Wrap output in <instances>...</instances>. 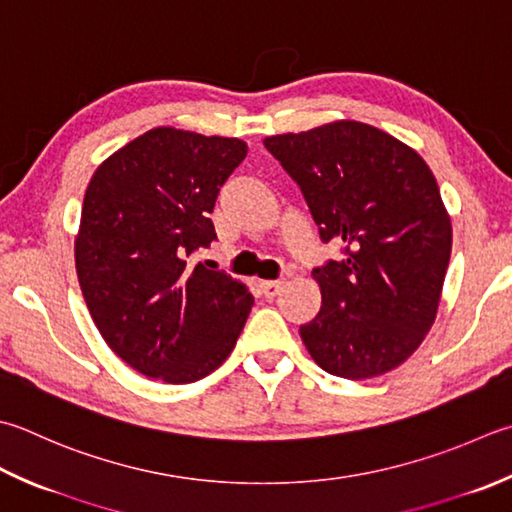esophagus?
<instances>
[{
    "mask_svg": "<svg viewBox=\"0 0 512 512\" xmlns=\"http://www.w3.org/2000/svg\"><path fill=\"white\" fill-rule=\"evenodd\" d=\"M259 286H262V293H264L268 299L277 297L279 293H282V288H284L282 282H273V279H270V282H262Z\"/></svg>",
    "mask_w": 512,
    "mask_h": 512,
    "instance_id": "obj_1",
    "label": "esophagus"
}]
</instances>
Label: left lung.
Listing matches in <instances>:
<instances>
[{
    "mask_svg": "<svg viewBox=\"0 0 512 512\" xmlns=\"http://www.w3.org/2000/svg\"><path fill=\"white\" fill-rule=\"evenodd\" d=\"M264 146L302 188L322 242H344V259L313 270L322 308L299 326L310 357L344 379L402 366L435 322L453 246L433 170L397 137L353 119Z\"/></svg>",
    "mask_w": 512,
    "mask_h": 512,
    "instance_id": "8db88e82",
    "label": "left lung"
}]
</instances>
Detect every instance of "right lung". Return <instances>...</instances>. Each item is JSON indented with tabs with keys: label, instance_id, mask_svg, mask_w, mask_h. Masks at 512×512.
Segmentation results:
<instances>
[{
	"label": "right lung",
	"instance_id": "add662e5",
	"mask_svg": "<svg viewBox=\"0 0 512 512\" xmlns=\"http://www.w3.org/2000/svg\"><path fill=\"white\" fill-rule=\"evenodd\" d=\"M244 139L159 126L97 166L75 237L88 313L117 357L166 384L213 373L253 308L246 284L188 255L215 239L219 188Z\"/></svg>",
	"mask_w": 512,
	"mask_h": 512
}]
</instances>
